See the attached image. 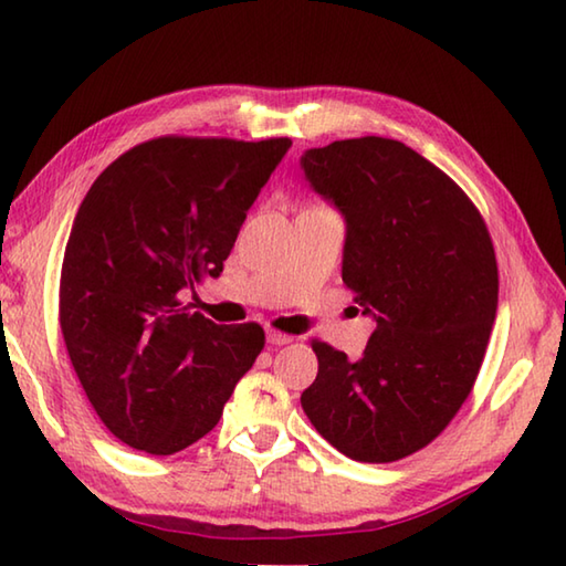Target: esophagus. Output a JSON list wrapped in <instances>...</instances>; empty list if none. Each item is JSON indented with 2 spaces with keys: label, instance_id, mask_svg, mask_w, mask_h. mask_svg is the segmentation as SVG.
I'll list each match as a JSON object with an SVG mask.
<instances>
[{
  "label": "esophagus",
  "instance_id": "34e87169",
  "mask_svg": "<svg viewBox=\"0 0 566 566\" xmlns=\"http://www.w3.org/2000/svg\"><path fill=\"white\" fill-rule=\"evenodd\" d=\"M294 338L290 334H282V332H266V344L270 346H284V344H292Z\"/></svg>",
  "mask_w": 566,
  "mask_h": 566
}]
</instances>
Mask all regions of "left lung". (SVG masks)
<instances>
[{"instance_id": "1", "label": "left lung", "mask_w": 566, "mask_h": 566, "mask_svg": "<svg viewBox=\"0 0 566 566\" xmlns=\"http://www.w3.org/2000/svg\"><path fill=\"white\" fill-rule=\"evenodd\" d=\"M344 214L342 280L376 328L358 361L324 342L302 394L338 453L394 462L443 433L470 396L497 312V260L475 205L400 140H334L302 156Z\"/></svg>"}]
</instances>
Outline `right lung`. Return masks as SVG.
Masks as SVG:
<instances>
[{
  "instance_id": "1",
  "label": "right lung",
  "mask_w": 566,
  "mask_h": 566,
  "mask_svg": "<svg viewBox=\"0 0 566 566\" xmlns=\"http://www.w3.org/2000/svg\"><path fill=\"white\" fill-rule=\"evenodd\" d=\"M290 146L153 138L81 202L61 264V334L91 406L126 446L172 455L208 436L264 348L260 324L220 326L178 294L220 276Z\"/></svg>"
}]
</instances>
